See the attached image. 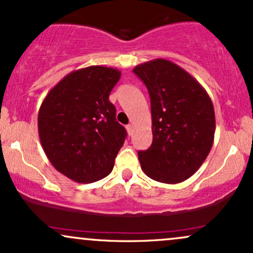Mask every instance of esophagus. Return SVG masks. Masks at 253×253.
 Returning <instances> with one entry per match:
<instances>
[{
  "instance_id": "obj_1",
  "label": "esophagus",
  "mask_w": 253,
  "mask_h": 253,
  "mask_svg": "<svg viewBox=\"0 0 253 253\" xmlns=\"http://www.w3.org/2000/svg\"><path fill=\"white\" fill-rule=\"evenodd\" d=\"M126 129H127V133H128L129 135L132 134V132H133V127H132V125H127V126H126Z\"/></svg>"
}]
</instances>
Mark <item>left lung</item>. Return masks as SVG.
<instances>
[{
  "instance_id": "obj_1",
  "label": "left lung",
  "mask_w": 253,
  "mask_h": 253,
  "mask_svg": "<svg viewBox=\"0 0 253 253\" xmlns=\"http://www.w3.org/2000/svg\"><path fill=\"white\" fill-rule=\"evenodd\" d=\"M133 72L151 98L153 140L150 149L138 152L141 169L162 183L185 181L199 170L214 143L215 113L210 95L170 60L139 64Z\"/></svg>"
}]
</instances>
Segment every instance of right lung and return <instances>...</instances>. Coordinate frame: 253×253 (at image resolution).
<instances>
[{"label": "right lung", "mask_w": 253, "mask_h": 253, "mask_svg": "<svg viewBox=\"0 0 253 253\" xmlns=\"http://www.w3.org/2000/svg\"><path fill=\"white\" fill-rule=\"evenodd\" d=\"M121 72L92 65L75 70L43 98L38 114L40 143L54 169L77 183L112 172L126 129L109 94Z\"/></svg>", "instance_id": "add662e5"}]
</instances>
